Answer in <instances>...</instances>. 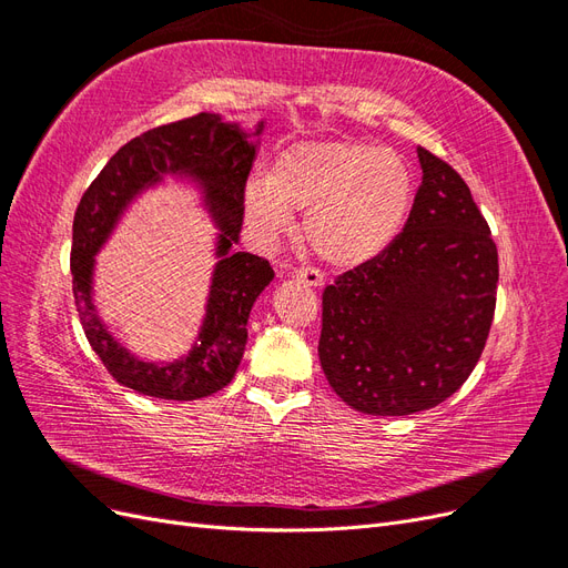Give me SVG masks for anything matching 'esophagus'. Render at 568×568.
Masks as SVG:
<instances>
[{"mask_svg":"<svg viewBox=\"0 0 568 568\" xmlns=\"http://www.w3.org/2000/svg\"><path fill=\"white\" fill-rule=\"evenodd\" d=\"M288 277L296 280V282H303L307 286H315V288L324 286V277H322L317 270H294V272L288 274Z\"/></svg>","mask_w":568,"mask_h":568,"instance_id":"obj_1","label":"esophagus"}]
</instances>
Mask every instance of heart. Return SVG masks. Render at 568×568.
Here are the masks:
<instances>
[{
	"label": "heart",
	"mask_w": 568,
	"mask_h": 568,
	"mask_svg": "<svg viewBox=\"0 0 568 568\" xmlns=\"http://www.w3.org/2000/svg\"><path fill=\"white\" fill-rule=\"evenodd\" d=\"M412 203V175L403 156L353 140L303 142L274 161L272 175L244 186V213L272 239L294 211H305L303 234L317 257L355 267L388 248Z\"/></svg>",
	"instance_id": "b5f03b06"
}]
</instances>
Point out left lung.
Wrapping results in <instances>:
<instances>
[{
  "label": "left lung",
  "mask_w": 568,
  "mask_h": 568,
  "mask_svg": "<svg viewBox=\"0 0 568 568\" xmlns=\"http://www.w3.org/2000/svg\"><path fill=\"white\" fill-rule=\"evenodd\" d=\"M422 184L386 251L322 294L320 363L363 415L436 407L469 379L495 313L497 248L455 170L417 146Z\"/></svg>",
  "instance_id": "8db88e82"
}]
</instances>
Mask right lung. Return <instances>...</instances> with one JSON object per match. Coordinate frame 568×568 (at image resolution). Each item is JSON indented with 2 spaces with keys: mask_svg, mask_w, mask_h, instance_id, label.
<instances>
[{
  "mask_svg": "<svg viewBox=\"0 0 568 568\" xmlns=\"http://www.w3.org/2000/svg\"><path fill=\"white\" fill-rule=\"evenodd\" d=\"M265 120L244 130L220 113H199L153 128L120 146L82 194L73 220L71 272L78 315L92 351L104 367L142 395L163 400H199L225 388L242 363L246 324L255 298L272 282L267 261L236 251L244 220V186ZM165 179L194 185L219 227L206 313L190 351L156 364L132 354L100 320L93 303L95 253L105 245L129 205Z\"/></svg>",
  "mask_w": 568,
  "mask_h": 568,
  "instance_id": "add662e5",
  "label": "right lung"
}]
</instances>
